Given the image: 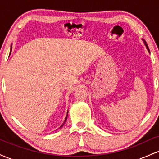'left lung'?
Wrapping results in <instances>:
<instances>
[{
    "instance_id": "1",
    "label": "left lung",
    "mask_w": 159,
    "mask_h": 159,
    "mask_svg": "<svg viewBox=\"0 0 159 159\" xmlns=\"http://www.w3.org/2000/svg\"><path fill=\"white\" fill-rule=\"evenodd\" d=\"M145 45H146V46H147V49H148V51H149V48H148V45H147V43H146V42H145Z\"/></svg>"
}]
</instances>
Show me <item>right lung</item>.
<instances>
[{
	"label": "right lung",
	"instance_id": "1",
	"mask_svg": "<svg viewBox=\"0 0 159 159\" xmlns=\"http://www.w3.org/2000/svg\"><path fill=\"white\" fill-rule=\"evenodd\" d=\"M10 53H11V52H10ZM66 119H67V115H66V118H65L64 123H65V122H66ZM61 126H63V125H61Z\"/></svg>",
	"mask_w": 159,
	"mask_h": 159
}]
</instances>
